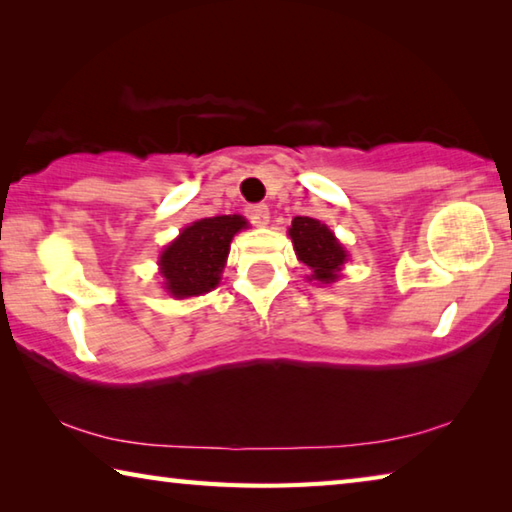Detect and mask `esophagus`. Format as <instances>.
<instances>
[{
  "label": "esophagus",
  "mask_w": 512,
  "mask_h": 512,
  "mask_svg": "<svg viewBox=\"0 0 512 512\" xmlns=\"http://www.w3.org/2000/svg\"><path fill=\"white\" fill-rule=\"evenodd\" d=\"M246 216L253 225H266L268 223V207L264 203H255L246 207Z\"/></svg>",
  "instance_id": "1"
}]
</instances>
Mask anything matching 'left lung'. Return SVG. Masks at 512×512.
Instances as JSON below:
<instances>
[{"label": "left lung", "mask_w": 512, "mask_h": 512, "mask_svg": "<svg viewBox=\"0 0 512 512\" xmlns=\"http://www.w3.org/2000/svg\"><path fill=\"white\" fill-rule=\"evenodd\" d=\"M289 235L293 239V248L300 257L302 264L311 268V280L318 282H334L339 277L341 266L345 262V250L332 235V230L325 223L309 216H296L291 221Z\"/></svg>", "instance_id": "8db88e82"}]
</instances>
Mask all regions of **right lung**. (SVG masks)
<instances>
[{"label":"right lung","mask_w":512,"mask_h":512,"mask_svg":"<svg viewBox=\"0 0 512 512\" xmlns=\"http://www.w3.org/2000/svg\"><path fill=\"white\" fill-rule=\"evenodd\" d=\"M241 228H246V221L239 214L187 225L160 257L164 284L173 296L189 298L214 289L221 280L230 241Z\"/></svg>","instance_id":"add662e5"}]
</instances>
